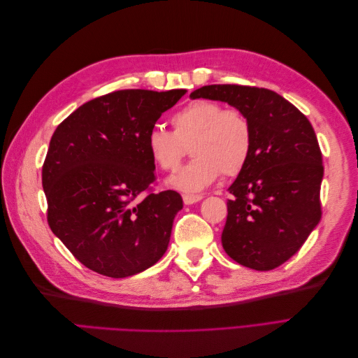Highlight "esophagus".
Instances as JSON below:
<instances>
[{
    "label": "esophagus",
    "mask_w": 358,
    "mask_h": 358,
    "mask_svg": "<svg viewBox=\"0 0 358 358\" xmlns=\"http://www.w3.org/2000/svg\"><path fill=\"white\" fill-rule=\"evenodd\" d=\"M201 199H203V196H194V194H185V196H183V203H185V204H194V203L200 201Z\"/></svg>",
    "instance_id": "34e87169"
}]
</instances>
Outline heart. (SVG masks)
Instances as JSON below:
<instances>
[{"label":"heart","mask_w":358,"mask_h":358,"mask_svg":"<svg viewBox=\"0 0 358 358\" xmlns=\"http://www.w3.org/2000/svg\"><path fill=\"white\" fill-rule=\"evenodd\" d=\"M173 131L155 125L146 136V149L154 164L175 171L191 146L194 157L169 179L183 192H199L220 178L236 176L245 169L252 150V125L236 107L212 100H196L171 116Z\"/></svg>","instance_id":"1"}]
</instances>
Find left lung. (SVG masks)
I'll return each instance as SVG.
<instances>
[{"instance_id": "1", "label": "left lung", "mask_w": 358, "mask_h": 358, "mask_svg": "<svg viewBox=\"0 0 358 358\" xmlns=\"http://www.w3.org/2000/svg\"><path fill=\"white\" fill-rule=\"evenodd\" d=\"M189 96L229 103L251 122V157L229 189L221 241L245 267H279L321 220L324 166L315 131L296 106L266 88L209 85Z\"/></svg>"}]
</instances>
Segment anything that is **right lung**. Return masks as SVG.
Masks as SVG:
<instances>
[{
	"label": "right lung",
	"instance_id": "add662e5",
	"mask_svg": "<svg viewBox=\"0 0 358 358\" xmlns=\"http://www.w3.org/2000/svg\"><path fill=\"white\" fill-rule=\"evenodd\" d=\"M185 90H122L82 104L57 127L41 170L50 230L76 259L109 278L154 266L182 209L154 191L146 136Z\"/></svg>",
	"mask_w": 358,
	"mask_h": 358
}]
</instances>
